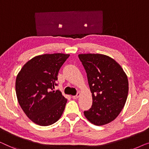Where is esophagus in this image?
Here are the masks:
<instances>
[{
  "label": "esophagus",
  "instance_id": "1",
  "mask_svg": "<svg viewBox=\"0 0 149 149\" xmlns=\"http://www.w3.org/2000/svg\"><path fill=\"white\" fill-rule=\"evenodd\" d=\"M79 96H80V93H77V95H75V96H72V97H73V98H74V99H76V98H78Z\"/></svg>",
  "mask_w": 149,
  "mask_h": 149
}]
</instances>
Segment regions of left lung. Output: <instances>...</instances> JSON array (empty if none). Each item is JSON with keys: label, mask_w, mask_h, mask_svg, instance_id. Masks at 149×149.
Masks as SVG:
<instances>
[{"label": "left lung", "mask_w": 149, "mask_h": 149, "mask_svg": "<svg viewBox=\"0 0 149 149\" xmlns=\"http://www.w3.org/2000/svg\"><path fill=\"white\" fill-rule=\"evenodd\" d=\"M86 72L93 96V105L84 112L93 124L105 125L113 121L124 107L128 94V79L120 65L102 54H79Z\"/></svg>", "instance_id": "8db88e82"}]
</instances>
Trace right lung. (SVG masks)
Here are the masks:
<instances>
[{
  "mask_svg": "<svg viewBox=\"0 0 149 149\" xmlns=\"http://www.w3.org/2000/svg\"><path fill=\"white\" fill-rule=\"evenodd\" d=\"M70 54H45L28 61L17 75L15 91L19 104L33 123L47 126L61 117L67 99L59 91L57 75Z\"/></svg>",
  "mask_w": 149,
  "mask_h": 149,
  "instance_id": "1",
  "label": "right lung"
}]
</instances>
